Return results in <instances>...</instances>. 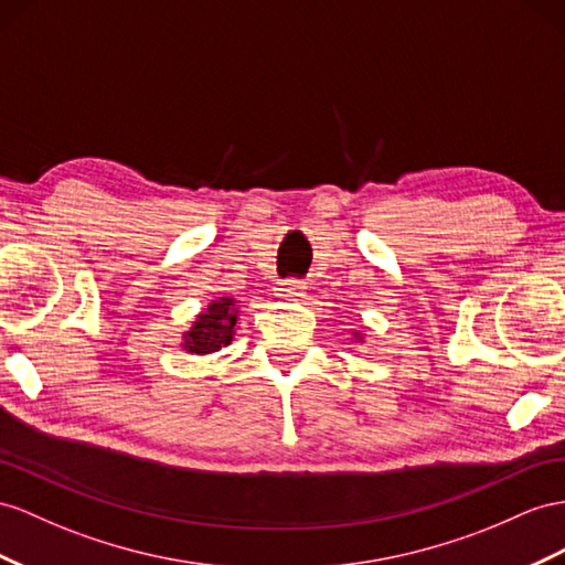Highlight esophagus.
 <instances>
[{"label":"esophagus","instance_id":"1","mask_svg":"<svg viewBox=\"0 0 565 565\" xmlns=\"http://www.w3.org/2000/svg\"><path fill=\"white\" fill-rule=\"evenodd\" d=\"M274 291H277L274 296H277L279 300H300L302 296H306V284L296 281V279H286V281H279Z\"/></svg>","mask_w":565,"mask_h":565}]
</instances>
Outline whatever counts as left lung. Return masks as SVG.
I'll return each mask as SVG.
<instances>
[{
	"label": "left lung",
	"mask_w": 565,
	"mask_h": 565,
	"mask_svg": "<svg viewBox=\"0 0 565 565\" xmlns=\"http://www.w3.org/2000/svg\"><path fill=\"white\" fill-rule=\"evenodd\" d=\"M351 337H353V341H355V343H365V337L360 334V331H351Z\"/></svg>",
	"instance_id": "obj_1"
}]
</instances>
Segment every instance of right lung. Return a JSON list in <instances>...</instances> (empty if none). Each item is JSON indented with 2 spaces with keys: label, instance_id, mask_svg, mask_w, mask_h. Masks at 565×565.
I'll use <instances>...</instances> for the list:
<instances>
[{
  "label": "right lung",
  "instance_id": "add662e5",
  "mask_svg": "<svg viewBox=\"0 0 565 565\" xmlns=\"http://www.w3.org/2000/svg\"><path fill=\"white\" fill-rule=\"evenodd\" d=\"M238 300L234 296H216L202 308L193 324L181 334V349L191 355H210L222 351L236 337Z\"/></svg>",
  "mask_w": 565,
  "mask_h": 565
}]
</instances>
